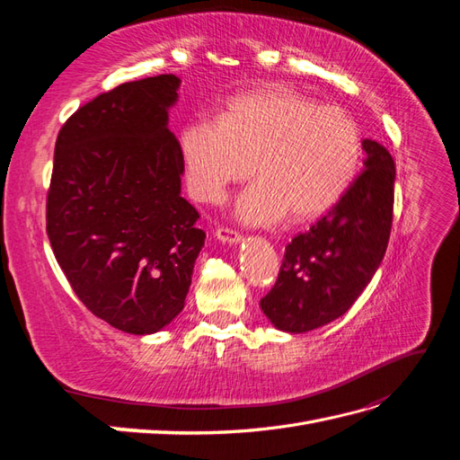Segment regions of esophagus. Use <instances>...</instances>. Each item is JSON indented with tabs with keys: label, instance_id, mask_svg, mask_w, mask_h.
<instances>
[{
	"label": "esophagus",
	"instance_id": "1",
	"mask_svg": "<svg viewBox=\"0 0 460 460\" xmlns=\"http://www.w3.org/2000/svg\"><path fill=\"white\" fill-rule=\"evenodd\" d=\"M215 238L222 243H228V245H238L242 242V235L232 228H217Z\"/></svg>",
	"mask_w": 460,
	"mask_h": 460
}]
</instances>
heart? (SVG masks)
Instances as JSON below:
<instances>
[{"label":"heart","mask_w":460,"mask_h":460,"mask_svg":"<svg viewBox=\"0 0 460 460\" xmlns=\"http://www.w3.org/2000/svg\"><path fill=\"white\" fill-rule=\"evenodd\" d=\"M180 157L191 196L205 203H220L253 169L259 180L235 215L269 226L289 211L299 220L320 217L341 199L358 169L360 134L343 109L270 88L235 95L220 120H190Z\"/></svg>","instance_id":"obj_1"}]
</instances>
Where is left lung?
Here are the masks:
<instances>
[{
    "label": "left lung",
    "mask_w": 460,
    "mask_h": 460,
    "mask_svg": "<svg viewBox=\"0 0 460 460\" xmlns=\"http://www.w3.org/2000/svg\"><path fill=\"white\" fill-rule=\"evenodd\" d=\"M363 166L341 199L288 243L274 288L261 309L276 330L305 333L349 311L385 255L394 220L395 163L363 140Z\"/></svg>",
    "instance_id": "8db88e82"
}]
</instances>
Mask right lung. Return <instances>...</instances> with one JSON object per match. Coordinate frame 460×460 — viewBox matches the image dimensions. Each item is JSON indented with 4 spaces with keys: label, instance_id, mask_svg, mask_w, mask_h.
<instances>
[{
    "label": "right lung",
    "instance_id": "1",
    "mask_svg": "<svg viewBox=\"0 0 460 460\" xmlns=\"http://www.w3.org/2000/svg\"><path fill=\"white\" fill-rule=\"evenodd\" d=\"M174 75L127 82L65 122L48 193V235L78 299L117 330L147 336L184 309L205 245L169 128Z\"/></svg>",
    "mask_w": 460,
    "mask_h": 460
}]
</instances>
